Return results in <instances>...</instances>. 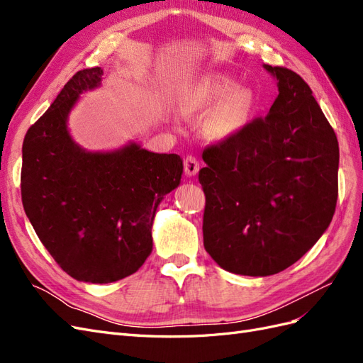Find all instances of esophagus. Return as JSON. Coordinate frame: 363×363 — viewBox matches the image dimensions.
<instances>
[{
	"mask_svg": "<svg viewBox=\"0 0 363 363\" xmlns=\"http://www.w3.org/2000/svg\"><path fill=\"white\" fill-rule=\"evenodd\" d=\"M183 164H184V174L188 175V177H194V175H196L200 171V162L194 156L186 157Z\"/></svg>",
	"mask_w": 363,
	"mask_h": 363,
	"instance_id": "obj_1",
	"label": "esophagus"
}]
</instances>
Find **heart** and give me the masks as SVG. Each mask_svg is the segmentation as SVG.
Returning a JSON list of instances; mask_svg holds the SVG:
<instances>
[{
  "label": "heart",
  "instance_id": "obj_1",
  "mask_svg": "<svg viewBox=\"0 0 363 363\" xmlns=\"http://www.w3.org/2000/svg\"><path fill=\"white\" fill-rule=\"evenodd\" d=\"M252 101V92L247 86L236 84L232 75L208 71L184 87L180 108L184 115L211 108L206 118L207 133L215 139H227L244 128Z\"/></svg>",
  "mask_w": 363,
  "mask_h": 363
}]
</instances>
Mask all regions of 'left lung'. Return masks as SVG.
Here are the masks:
<instances>
[{
    "mask_svg": "<svg viewBox=\"0 0 363 363\" xmlns=\"http://www.w3.org/2000/svg\"><path fill=\"white\" fill-rule=\"evenodd\" d=\"M279 95L257 118L203 151L204 248L223 269L265 277L291 267L330 225L339 147L312 89L288 68L263 65Z\"/></svg>",
    "mask_w": 363,
    "mask_h": 363,
    "instance_id": "obj_1",
    "label": "left lung"
}]
</instances>
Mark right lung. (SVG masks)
<instances>
[{
    "mask_svg": "<svg viewBox=\"0 0 363 363\" xmlns=\"http://www.w3.org/2000/svg\"><path fill=\"white\" fill-rule=\"evenodd\" d=\"M101 68L77 72L24 138L21 195L26 215L59 267L79 281L112 283L152 251V221L180 184L183 160L130 140L87 151L69 133L82 94L101 86Z\"/></svg>",
    "mask_w": 363,
    "mask_h": 363,
    "instance_id": "right-lung-1",
    "label": "right lung"
}]
</instances>
